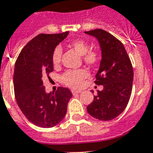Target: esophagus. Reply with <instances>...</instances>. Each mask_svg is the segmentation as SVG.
<instances>
[{
    "instance_id": "esophagus-1",
    "label": "esophagus",
    "mask_w": 153,
    "mask_h": 153,
    "mask_svg": "<svg viewBox=\"0 0 153 153\" xmlns=\"http://www.w3.org/2000/svg\"><path fill=\"white\" fill-rule=\"evenodd\" d=\"M71 93H72L73 95H76V94H80L81 91L80 90H75V89H72V90H71Z\"/></svg>"
}]
</instances>
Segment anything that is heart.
I'll use <instances>...</instances> for the list:
<instances>
[{
    "instance_id": "obj_1",
    "label": "heart",
    "mask_w": 153,
    "mask_h": 153,
    "mask_svg": "<svg viewBox=\"0 0 153 153\" xmlns=\"http://www.w3.org/2000/svg\"><path fill=\"white\" fill-rule=\"evenodd\" d=\"M69 46L72 48L80 56H82L83 60L89 65L97 64L99 59V55L95 51H89V46L85 41L82 39H77L70 42ZM61 57V49L59 47L53 50L52 55V62L53 66L59 65ZM88 76V73L85 70L68 71L63 76L62 81L68 86L73 88L80 87L82 84L83 80Z\"/></svg>"
}]
</instances>
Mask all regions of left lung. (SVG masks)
<instances>
[{
	"label": "left lung",
	"mask_w": 153,
	"mask_h": 153,
	"mask_svg": "<svg viewBox=\"0 0 153 153\" xmlns=\"http://www.w3.org/2000/svg\"><path fill=\"white\" fill-rule=\"evenodd\" d=\"M85 33L96 38L100 45L101 60L94 82L104 86L86 109L95 119L108 121L120 115L128 104L134 79L132 64L123 43L111 33L101 29Z\"/></svg>",
	"instance_id": "1"
}]
</instances>
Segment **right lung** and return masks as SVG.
<instances>
[{"instance_id":"obj_1","label":"right lung","mask_w":153,"mask_h":153,"mask_svg":"<svg viewBox=\"0 0 153 153\" xmlns=\"http://www.w3.org/2000/svg\"><path fill=\"white\" fill-rule=\"evenodd\" d=\"M69 32L41 33L22 49L15 64L13 82L16 102L27 120L43 128H50L65 117L70 89L58 87L54 93H46L43 76L53 71V50Z\"/></svg>"}]
</instances>
